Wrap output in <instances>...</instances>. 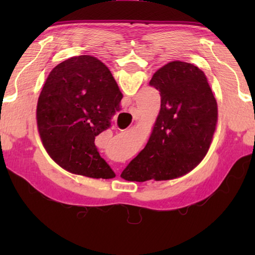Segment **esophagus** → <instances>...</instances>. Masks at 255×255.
<instances>
[{
	"instance_id": "obj_1",
	"label": "esophagus",
	"mask_w": 255,
	"mask_h": 255,
	"mask_svg": "<svg viewBox=\"0 0 255 255\" xmlns=\"http://www.w3.org/2000/svg\"><path fill=\"white\" fill-rule=\"evenodd\" d=\"M129 110H130L131 114H135V112H136V108H135V107H130V109H129Z\"/></svg>"
}]
</instances>
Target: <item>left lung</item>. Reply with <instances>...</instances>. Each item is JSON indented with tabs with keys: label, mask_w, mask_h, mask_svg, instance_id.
Segmentation results:
<instances>
[{
	"label": "left lung",
	"mask_w": 255,
	"mask_h": 255,
	"mask_svg": "<svg viewBox=\"0 0 255 255\" xmlns=\"http://www.w3.org/2000/svg\"><path fill=\"white\" fill-rule=\"evenodd\" d=\"M149 85L161 94V109L143 150L123 171L127 181H165L183 176L210 147L218 108L199 67L182 60L165 64Z\"/></svg>",
	"instance_id": "1"
}]
</instances>
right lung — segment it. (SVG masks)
<instances>
[{
    "mask_svg": "<svg viewBox=\"0 0 255 255\" xmlns=\"http://www.w3.org/2000/svg\"><path fill=\"white\" fill-rule=\"evenodd\" d=\"M122 99L109 68L93 56H74L58 64L37 103V128L46 152L72 173L115 178L94 139L110 126Z\"/></svg>",
    "mask_w": 255,
    "mask_h": 255,
    "instance_id": "right-lung-1",
    "label": "right lung"
}]
</instances>
